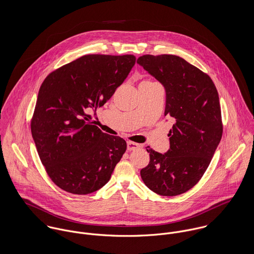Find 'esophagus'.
<instances>
[{
    "instance_id": "obj_1",
    "label": "esophagus",
    "mask_w": 254,
    "mask_h": 254,
    "mask_svg": "<svg viewBox=\"0 0 254 254\" xmlns=\"http://www.w3.org/2000/svg\"><path fill=\"white\" fill-rule=\"evenodd\" d=\"M142 145L140 144H137V143H134V142H127V148L128 150H135V149H138L140 148Z\"/></svg>"
}]
</instances>
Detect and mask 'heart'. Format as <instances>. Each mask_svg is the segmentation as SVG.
<instances>
[{
	"mask_svg": "<svg viewBox=\"0 0 254 254\" xmlns=\"http://www.w3.org/2000/svg\"><path fill=\"white\" fill-rule=\"evenodd\" d=\"M145 82H150V81H145Z\"/></svg>",
	"mask_w": 254,
	"mask_h": 254,
	"instance_id": "heart-1",
	"label": "heart"
}]
</instances>
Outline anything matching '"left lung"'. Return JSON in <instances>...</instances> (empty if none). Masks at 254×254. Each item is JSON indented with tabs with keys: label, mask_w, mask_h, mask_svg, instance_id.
<instances>
[{
	"label": "left lung",
	"mask_w": 254,
	"mask_h": 254,
	"mask_svg": "<svg viewBox=\"0 0 254 254\" xmlns=\"http://www.w3.org/2000/svg\"><path fill=\"white\" fill-rule=\"evenodd\" d=\"M137 64L163 85L164 115L175 121L165 153L147 146L150 160L141 170V177L160 195H178L199 181L221 141L217 90L207 74L177 56L145 55Z\"/></svg>",
	"instance_id": "8db88e82"
}]
</instances>
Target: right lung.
I'll list each match as a JSON object with an SVG mask.
<instances>
[{"label": "right lung", "instance_id": "add662e5", "mask_svg": "<svg viewBox=\"0 0 254 254\" xmlns=\"http://www.w3.org/2000/svg\"><path fill=\"white\" fill-rule=\"evenodd\" d=\"M135 63L132 55H88L44 80L31 132L48 175L64 190L88 194L100 190L126 151V142L91 125L86 111L103 107Z\"/></svg>", "mask_w": 254, "mask_h": 254}]
</instances>
